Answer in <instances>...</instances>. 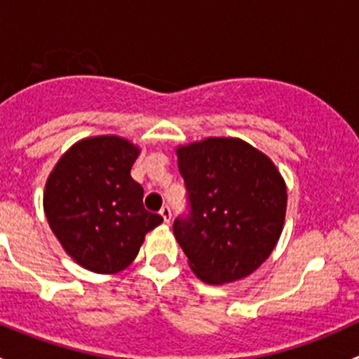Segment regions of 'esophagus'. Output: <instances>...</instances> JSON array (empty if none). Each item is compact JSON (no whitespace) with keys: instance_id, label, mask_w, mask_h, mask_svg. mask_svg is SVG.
I'll list each match as a JSON object with an SVG mask.
<instances>
[{"instance_id":"1","label":"esophagus","mask_w":359,"mask_h":359,"mask_svg":"<svg viewBox=\"0 0 359 359\" xmlns=\"http://www.w3.org/2000/svg\"><path fill=\"white\" fill-rule=\"evenodd\" d=\"M159 213H161L163 220H165L166 224H170V220H172V210H170V206L165 205L161 210H159Z\"/></svg>"}]
</instances>
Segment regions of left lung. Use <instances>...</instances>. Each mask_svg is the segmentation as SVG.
I'll use <instances>...</instances> for the list:
<instances>
[{"label":"left lung","instance_id":"obj_1","mask_svg":"<svg viewBox=\"0 0 359 359\" xmlns=\"http://www.w3.org/2000/svg\"><path fill=\"white\" fill-rule=\"evenodd\" d=\"M189 213L173 234L193 273L208 285L252 274L276 247L287 186L274 163L241 139L210 137L177 147Z\"/></svg>","mask_w":359,"mask_h":359}]
</instances>
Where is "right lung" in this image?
I'll use <instances>...</instances> for the list:
<instances>
[{"label":"right lung","instance_id":"1","mask_svg":"<svg viewBox=\"0 0 359 359\" xmlns=\"http://www.w3.org/2000/svg\"><path fill=\"white\" fill-rule=\"evenodd\" d=\"M140 149L118 135L83 139L50 173L43 208L62 248L85 269H126L149 231L163 222L144 208V189L130 170Z\"/></svg>","mask_w":359,"mask_h":359}]
</instances>
